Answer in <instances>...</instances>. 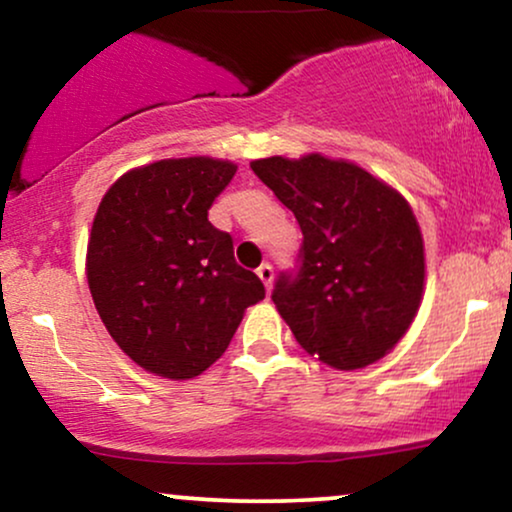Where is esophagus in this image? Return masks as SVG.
I'll return each instance as SVG.
<instances>
[{
    "label": "esophagus",
    "instance_id": "1",
    "mask_svg": "<svg viewBox=\"0 0 512 512\" xmlns=\"http://www.w3.org/2000/svg\"><path fill=\"white\" fill-rule=\"evenodd\" d=\"M257 276H260L262 279V284H264V289H272V281H274V267L269 262H264L260 269H257Z\"/></svg>",
    "mask_w": 512,
    "mask_h": 512
}]
</instances>
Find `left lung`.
<instances>
[{
  "instance_id": "obj_1",
  "label": "left lung",
  "mask_w": 512,
  "mask_h": 512,
  "mask_svg": "<svg viewBox=\"0 0 512 512\" xmlns=\"http://www.w3.org/2000/svg\"><path fill=\"white\" fill-rule=\"evenodd\" d=\"M250 168L303 233L296 267L272 291L296 342L339 370L378 361L409 330L424 293V238L409 204L354 163L317 154Z\"/></svg>"
}]
</instances>
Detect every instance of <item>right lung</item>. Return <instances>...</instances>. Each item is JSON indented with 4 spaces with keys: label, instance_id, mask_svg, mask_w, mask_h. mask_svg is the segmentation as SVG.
Masks as SVG:
<instances>
[{
    "label": "right lung",
    "instance_id": "right-lung-1",
    "mask_svg": "<svg viewBox=\"0 0 512 512\" xmlns=\"http://www.w3.org/2000/svg\"><path fill=\"white\" fill-rule=\"evenodd\" d=\"M236 166L168 158L129 170L105 192L88 240L86 276L110 337L137 366L170 380L207 370L231 344L264 286L209 223Z\"/></svg>",
    "mask_w": 512,
    "mask_h": 512
}]
</instances>
